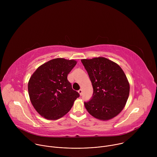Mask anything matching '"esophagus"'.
Returning <instances> with one entry per match:
<instances>
[{
    "label": "esophagus",
    "instance_id": "obj_1",
    "mask_svg": "<svg viewBox=\"0 0 157 157\" xmlns=\"http://www.w3.org/2000/svg\"><path fill=\"white\" fill-rule=\"evenodd\" d=\"M78 93H79V94H80V96H81V95H82V91L81 89H79V90L78 91Z\"/></svg>",
    "mask_w": 157,
    "mask_h": 157
}]
</instances>
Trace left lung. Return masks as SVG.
I'll return each instance as SVG.
<instances>
[{"instance_id": "8db88e82", "label": "left lung", "mask_w": 157, "mask_h": 157, "mask_svg": "<svg viewBox=\"0 0 157 157\" xmlns=\"http://www.w3.org/2000/svg\"><path fill=\"white\" fill-rule=\"evenodd\" d=\"M93 87L91 99L84 102L88 113L106 121L118 115L128 98L130 86L121 67L105 58L81 60Z\"/></svg>"}]
</instances>
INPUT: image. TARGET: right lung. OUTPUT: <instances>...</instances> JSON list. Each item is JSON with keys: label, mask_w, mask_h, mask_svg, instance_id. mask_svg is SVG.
Returning a JSON list of instances; mask_svg holds the SVG:
<instances>
[{"label": "right lung", "mask_w": 157, "mask_h": 157, "mask_svg": "<svg viewBox=\"0 0 157 157\" xmlns=\"http://www.w3.org/2000/svg\"><path fill=\"white\" fill-rule=\"evenodd\" d=\"M76 63L73 59H53L38 67L30 77L28 84L30 101L43 117L50 120L62 117L79 97L67 79Z\"/></svg>", "instance_id": "right-lung-1"}]
</instances>
